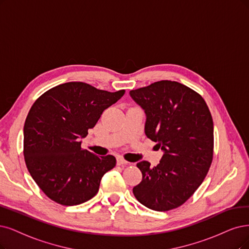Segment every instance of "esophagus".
Instances as JSON below:
<instances>
[{
    "label": "esophagus",
    "mask_w": 249,
    "mask_h": 249,
    "mask_svg": "<svg viewBox=\"0 0 249 249\" xmlns=\"http://www.w3.org/2000/svg\"><path fill=\"white\" fill-rule=\"evenodd\" d=\"M128 162L123 157H117V165H126Z\"/></svg>",
    "instance_id": "esophagus-1"
}]
</instances>
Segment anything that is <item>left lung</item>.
I'll return each mask as SVG.
<instances>
[{"mask_svg":"<svg viewBox=\"0 0 249 249\" xmlns=\"http://www.w3.org/2000/svg\"><path fill=\"white\" fill-rule=\"evenodd\" d=\"M146 115L145 135L163 150L160 163L136 164L142 179L133 194L156 211L178 208L204 180L213 158V121L198 92L163 80L130 91Z\"/></svg>","mask_w":249,"mask_h":249,"instance_id":"8db88e82","label":"left lung"}]
</instances>
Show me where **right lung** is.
<instances>
[{
    "label": "right lung",
    "mask_w": 249,
    "mask_h": 249,
    "mask_svg": "<svg viewBox=\"0 0 249 249\" xmlns=\"http://www.w3.org/2000/svg\"><path fill=\"white\" fill-rule=\"evenodd\" d=\"M124 93L69 82L35 101L24 123L23 156L33 179L49 199L72 206L97 194L101 178L116 166V158L82 149L80 139Z\"/></svg>",
    "instance_id": "right-lung-1"
}]
</instances>
